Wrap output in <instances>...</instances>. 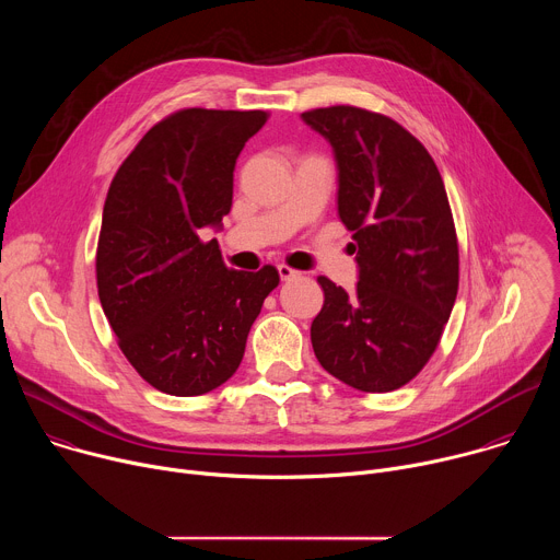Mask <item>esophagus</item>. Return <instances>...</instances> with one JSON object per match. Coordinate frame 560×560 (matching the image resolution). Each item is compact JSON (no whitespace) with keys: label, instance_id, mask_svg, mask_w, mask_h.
Masks as SVG:
<instances>
[{"label":"esophagus","instance_id":"34e87169","mask_svg":"<svg viewBox=\"0 0 560 560\" xmlns=\"http://www.w3.org/2000/svg\"><path fill=\"white\" fill-rule=\"evenodd\" d=\"M277 270H279V279H281V281H290V279L299 277V272H296L294 268H290V266H283V264H281Z\"/></svg>","mask_w":560,"mask_h":560}]
</instances>
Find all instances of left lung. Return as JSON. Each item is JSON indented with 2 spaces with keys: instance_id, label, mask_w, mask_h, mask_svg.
<instances>
[{
  "instance_id": "left-lung-1",
  "label": "left lung",
  "mask_w": 560,
  "mask_h": 560,
  "mask_svg": "<svg viewBox=\"0 0 560 560\" xmlns=\"http://www.w3.org/2000/svg\"><path fill=\"white\" fill-rule=\"evenodd\" d=\"M339 168V217L357 244L359 283L328 277L310 339L318 363L361 392H392L434 354L458 292V242L441 173L394 119L330 106L301 115Z\"/></svg>"
}]
</instances>
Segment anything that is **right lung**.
<instances>
[{"mask_svg": "<svg viewBox=\"0 0 560 560\" xmlns=\"http://www.w3.org/2000/svg\"><path fill=\"white\" fill-rule=\"evenodd\" d=\"M266 110L184 108L154 124L110 182L97 244V290L130 365L159 392L199 396L246 352L275 266L230 270L217 238L232 173Z\"/></svg>", "mask_w": 560, "mask_h": 560, "instance_id": "right-lung-1", "label": "right lung"}]
</instances>
